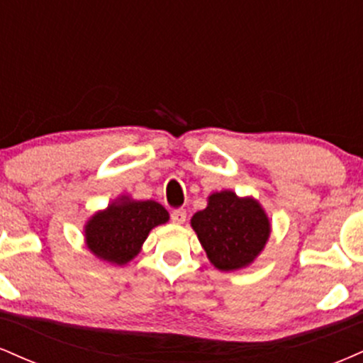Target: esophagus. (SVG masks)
Segmentation results:
<instances>
[{
    "label": "esophagus",
    "mask_w": 363,
    "mask_h": 363,
    "mask_svg": "<svg viewBox=\"0 0 363 363\" xmlns=\"http://www.w3.org/2000/svg\"><path fill=\"white\" fill-rule=\"evenodd\" d=\"M170 220H172L174 223H184L186 222V211L184 210H176L170 213Z\"/></svg>",
    "instance_id": "esophagus-1"
}]
</instances>
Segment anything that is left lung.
<instances>
[{
    "instance_id": "1",
    "label": "left lung",
    "mask_w": 363,
    "mask_h": 363,
    "mask_svg": "<svg viewBox=\"0 0 363 363\" xmlns=\"http://www.w3.org/2000/svg\"><path fill=\"white\" fill-rule=\"evenodd\" d=\"M191 225L210 259L222 272L252 262L269 237V222L259 203L237 198L232 191L210 196L208 206L198 211Z\"/></svg>"
}]
</instances>
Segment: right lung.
<instances>
[{
  "instance_id": "add662e5",
  "label": "right lung",
  "mask_w": 363,
  "mask_h": 363,
  "mask_svg": "<svg viewBox=\"0 0 363 363\" xmlns=\"http://www.w3.org/2000/svg\"><path fill=\"white\" fill-rule=\"evenodd\" d=\"M167 220V210L155 201L121 199L90 220L85 230L86 244L101 259L126 264L140 252L148 232Z\"/></svg>"
}]
</instances>
